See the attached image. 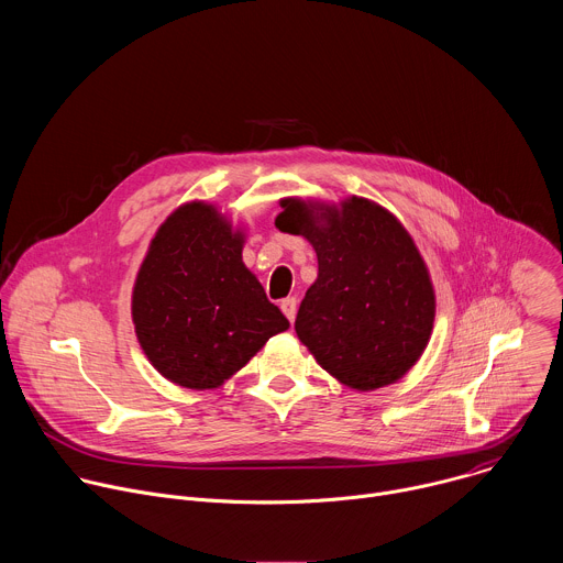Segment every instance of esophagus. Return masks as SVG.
<instances>
[{
	"instance_id": "1",
	"label": "esophagus",
	"mask_w": 563,
	"mask_h": 563,
	"mask_svg": "<svg viewBox=\"0 0 563 563\" xmlns=\"http://www.w3.org/2000/svg\"><path fill=\"white\" fill-rule=\"evenodd\" d=\"M280 309H283V313L289 318V323H294V318H296V298L289 296V298L280 300Z\"/></svg>"
}]
</instances>
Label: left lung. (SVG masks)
Segmentation results:
<instances>
[{
	"label": "left lung",
	"instance_id": "1",
	"mask_svg": "<svg viewBox=\"0 0 563 563\" xmlns=\"http://www.w3.org/2000/svg\"><path fill=\"white\" fill-rule=\"evenodd\" d=\"M280 231L309 240L318 278L307 289L296 334L339 383L369 391L404 378L434 328L428 265L408 229L367 198L339 205L285 198Z\"/></svg>",
	"mask_w": 563,
	"mask_h": 563
}]
</instances>
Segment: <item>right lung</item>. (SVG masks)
Here are the masks:
<instances>
[{
  "instance_id": "right-lung-1",
  "label": "right lung",
  "mask_w": 563,
  "mask_h": 563,
  "mask_svg": "<svg viewBox=\"0 0 563 563\" xmlns=\"http://www.w3.org/2000/svg\"><path fill=\"white\" fill-rule=\"evenodd\" d=\"M245 231L218 207L180 205L137 269L131 316L151 365L189 389H216L289 320L243 263Z\"/></svg>"
}]
</instances>
